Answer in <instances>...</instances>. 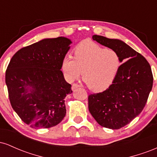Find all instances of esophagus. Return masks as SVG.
I'll return each instance as SVG.
<instances>
[{
  "label": "esophagus",
  "instance_id": "esophagus-1",
  "mask_svg": "<svg viewBox=\"0 0 157 157\" xmlns=\"http://www.w3.org/2000/svg\"><path fill=\"white\" fill-rule=\"evenodd\" d=\"M78 87H80V86H79L78 84H77V83H74V84L72 85V87H71V89H72L73 91H74V90H75V89H77V88H78Z\"/></svg>",
  "mask_w": 157,
  "mask_h": 157
}]
</instances>
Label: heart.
I'll return each instance as SVG.
<instances>
[{
    "label": "heart",
    "instance_id": "b5f03b06",
    "mask_svg": "<svg viewBox=\"0 0 157 157\" xmlns=\"http://www.w3.org/2000/svg\"><path fill=\"white\" fill-rule=\"evenodd\" d=\"M121 64L120 56L115 50L84 41L75 48L74 57L65 56L61 68L68 81L78 79L83 71V80L88 87L102 91L113 83Z\"/></svg>",
    "mask_w": 157,
    "mask_h": 157
}]
</instances>
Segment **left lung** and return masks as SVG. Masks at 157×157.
<instances>
[{
	"label": "left lung",
	"instance_id": "1",
	"mask_svg": "<svg viewBox=\"0 0 157 157\" xmlns=\"http://www.w3.org/2000/svg\"><path fill=\"white\" fill-rule=\"evenodd\" d=\"M94 40L118 52L122 62L113 83L102 92L89 96V110L99 125L120 129L145 107L153 86V74L146 59L117 39L93 35Z\"/></svg>",
	"mask_w": 157,
	"mask_h": 157
}]
</instances>
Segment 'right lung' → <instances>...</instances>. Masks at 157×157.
Instances as JSON below:
<instances>
[{
    "instance_id": "obj_1",
    "label": "right lung",
    "mask_w": 157,
    "mask_h": 157,
    "mask_svg": "<svg viewBox=\"0 0 157 157\" xmlns=\"http://www.w3.org/2000/svg\"><path fill=\"white\" fill-rule=\"evenodd\" d=\"M71 44L63 37L44 39L21 48L11 59L5 77L9 98L30 127L52 128L66 116L64 99L72 90L60 69Z\"/></svg>"
}]
</instances>
